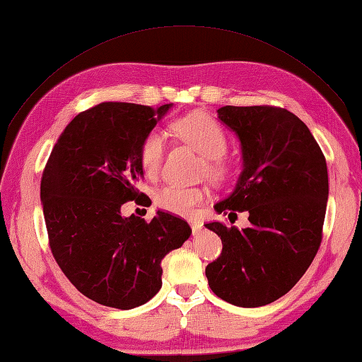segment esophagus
<instances>
[{"instance_id":"34e87169","label":"esophagus","mask_w":362,"mask_h":362,"mask_svg":"<svg viewBox=\"0 0 362 362\" xmlns=\"http://www.w3.org/2000/svg\"><path fill=\"white\" fill-rule=\"evenodd\" d=\"M190 227L193 235H199L202 232V224L199 221H190Z\"/></svg>"}]
</instances>
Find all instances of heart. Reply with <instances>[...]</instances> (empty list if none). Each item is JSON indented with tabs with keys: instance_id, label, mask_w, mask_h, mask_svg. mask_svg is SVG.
Masks as SVG:
<instances>
[{
	"instance_id": "heart-1",
	"label": "heart",
	"mask_w": 362,
	"mask_h": 362,
	"mask_svg": "<svg viewBox=\"0 0 362 362\" xmlns=\"http://www.w3.org/2000/svg\"><path fill=\"white\" fill-rule=\"evenodd\" d=\"M173 134L184 143L204 156V173L211 180H221L228 172L226 152L228 139L224 129L206 113H190L172 126ZM165 153V136L153 130L146 135L139 146V164L143 172L153 178L161 170ZM206 198V193L198 187H184L169 184L156 192V206L173 215L189 216Z\"/></svg>"
}]
</instances>
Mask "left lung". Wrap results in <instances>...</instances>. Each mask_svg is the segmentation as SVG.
Wrapping results in <instances>:
<instances>
[{"label":"left lung","mask_w":362,"mask_h":362,"mask_svg":"<svg viewBox=\"0 0 362 362\" xmlns=\"http://www.w3.org/2000/svg\"><path fill=\"white\" fill-rule=\"evenodd\" d=\"M218 118L240 139L243 172L215 210H247L252 226L238 230L218 221L206 224L223 241L206 276L211 292L224 301L261 307L286 295L320 249L327 164L308 127L286 109L224 105Z\"/></svg>","instance_id":"1"}]
</instances>
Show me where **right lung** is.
<instances>
[{
	"instance_id": "right-lung-1",
	"label": "right lung",
	"mask_w": 362,
	"mask_h": 362,
	"mask_svg": "<svg viewBox=\"0 0 362 362\" xmlns=\"http://www.w3.org/2000/svg\"><path fill=\"white\" fill-rule=\"evenodd\" d=\"M172 104L153 109L101 103L78 113L44 167L41 201L49 245L59 269L92 301L129 310L161 288V261L192 233L184 219L156 211L152 221L121 215L148 197L139 146Z\"/></svg>"
}]
</instances>
